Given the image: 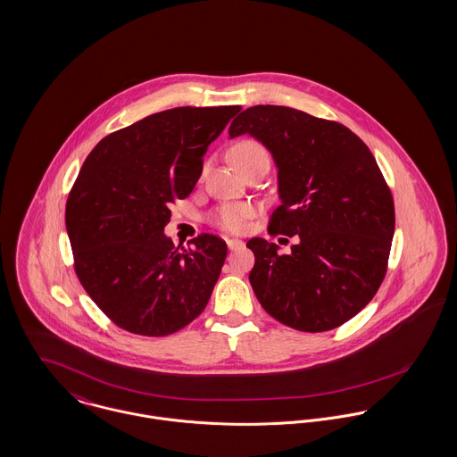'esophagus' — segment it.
I'll list each match as a JSON object with an SVG mask.
<instances>
[{
    "label": "esophagus",
    "mask_w": 457,
    "mask_h": 457,
    "mask_svg": "<svg viewBox=\"0 0 457 457\" xmlns=\"http://www.w3.org/2000/svg\"><path fill=\"white\" fill-rule=\"evenodd\" d=\"M226 245H228L229 250H237V248L244 246V242L238 240V238H228V240H226Z\"/></svg>",
    "instance_id": "1"
}]
</instances>
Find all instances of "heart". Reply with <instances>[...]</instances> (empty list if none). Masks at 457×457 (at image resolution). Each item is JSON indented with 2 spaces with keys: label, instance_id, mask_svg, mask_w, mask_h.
<instances>
[{
  "label": "heart",
  "instance_id": "heart-1",
  "mask_svg": "<svg viewBox=\"0 0 457 457\" xmlns=\"http://www.w3.org/2000/svg\"><path fill=\"white\" fill-rule=\"evenodd\" d=\"M268 156L264 147L253 141L238 142L231 149V160L238 167L250 158ZM252 215V207L246 204H229L220 207L213 215V224L228 233H242L246 228V222Z\"/></svg>",
  "mask_w": 457,
  "mask_h": 457
}]
</instances>
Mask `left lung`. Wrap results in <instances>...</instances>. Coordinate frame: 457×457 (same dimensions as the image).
<instances>
[{"label":"left lung","instance_id":"8db88e82","mask_svg":"<svg viewBox=\"0 0 457 457\" xmlns=\"http://www.w3.org/2000/svg\"><path fill=\"white\" fill-rule=\"evenodd\" d=\"M273 156L280 207L271 235H297L288 255L264 238L248 275L261 306L281 323L304 330L336 328L361 312L386 273L395 207L376 158L341 123L287 105H253L229 127Z\"/></svg>","mask_w":457,"mask_h":457}]
</instances>
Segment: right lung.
I'll use <instances>...</instances> for the list:
<instances>
[{
  "instance_id": "1",
  "label": "right lung",
  "mask_w": 457,
  "mask_h": 457,
  "mask_svg": "<svg viewBox=\"0 0 457 457\" xmlns=\"http://www.w3.org/2000/svg\"><path fill=\"white\" fill-rule=\"evenodd\" d=\"M240 109L154 112L87 156L68 198L66 229L78 278L118 327L160 337L205 310L226 242L204 233L179 248L163 231L170 204L193 191L209 145Z\"/></svg>"
}]
</instances>
